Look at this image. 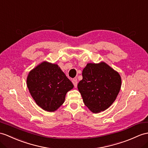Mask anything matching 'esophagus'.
Listing matches in <instances>:
<instances>
[{
    "instance_id": "34e87169",
    "label": "esophagus",
    "mask_w": 148,
    "mask_h": 148,
    "mask_svg": "<svg viewBox=\"0 0 148 148\" xmlns=\"http://www.w3.org/2000/svg\"><path fill=\"white\" fill-rule=\"evenodd\" d=\"M72 82H73V84L74 85L75 87H77V84H78V82H77V80L76 78H74L73 79V80H72Z\"/></svg>"
}]
</instances>
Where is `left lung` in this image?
Segmentation results:
<instances>
[{
    "instance_id": "obj_1",
    "label": "left lung",
    "mask_w": 148,
    "mask_h": 148,
    "mask_svg": "<svg viewBox=\"0 0 148 148\" xmlns=\"http://www.w3.org/2000/svg\"><path fill=\"white\" fill-rule=\"evenodd\" d=\"M78 84L85 105L93 113L106 110L120 91L121 78L106 63H88Z\"/></svg>"
}]
</instances>
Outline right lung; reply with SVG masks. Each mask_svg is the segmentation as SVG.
<instances>
[{"label":"right lung","mask_w":148,"mask_h":148,"mask_svg":"<svg viewBox=\"0 0 148 148\" xmlns=\"http://www.w3.org/2000/svg\"><path fill=\"white\" fill-rule=\"evenodd\" d=\"M27 86L32 98L43 110L53 112L62 105L73 85L55 64L42 62L29 73Z\"/></svg>","instance_id":"right-lung-1"}]
</instances>
